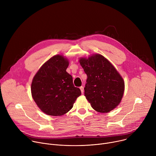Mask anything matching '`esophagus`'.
Listing matches in <instances>:
<instances>
[{"instance_id":"34e87169","label":"esophagus","mask_w":156,"mask_h":156,"mask_svg":"<svg viewBox=\"0 0 156 156\" xmlns=\"http://www.w3.org/2000/svg\"><path fill=\"white\" fill-rule=\"evenodd\" d=\"M80 89L81 93H83V92H84V87H83V86H81V87H80Z\"/></svg>"}]
</instances>
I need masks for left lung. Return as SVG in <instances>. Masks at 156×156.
<instances>
[{"mask_svg":"<svg viewBox=\"0 0 156 156\" xmlns=\"http://www.w3.org/2000/svg\"><path fill=\"white\" fill-rule=\"evenodd\" d=\"M79 61L87 76L84 89L86 98L97 112H110L122 99L125 89L122 77L102 55L80 58Z\"/></svg>","mask_w":156,"mask_h":156,"instance_id":"1","label":"left lung"}]
</instances>
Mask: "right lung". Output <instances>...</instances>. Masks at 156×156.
<instances>
[{"label": "right lung", "mask_w": 156, "mask_h": 156, "mask_svg": "<svg viewBox=\"0 0 156 156\" xmlns=\"http://www.w3.org/2000/svg\"><path fill=\"white\" fill-rule=\"evenodd\" d=\"M69 60L57 55L44 63L33 79L32 97L44 113L61 116L68 112L81 93L66 72Z\"/></svg>", "instance_id": "right-lung-1"}]
</instances>
